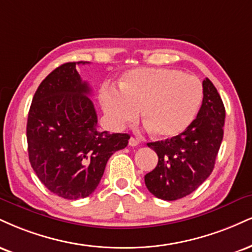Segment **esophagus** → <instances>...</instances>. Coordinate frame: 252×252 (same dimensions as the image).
Instances as JSON below:
<instances>
[{
	"label": "esophagus",
	"mask_w": 252,
	"mask_h": 252,
	"mask_svg": "<svg viewBox=\"0 0 252 252\" xmlns=\"http://www.w3.org/2000/svg\"><path fill=\"white\" fill-rule=\"evenodd\" d=\"M138 144H139V141H138L137 138L130 137V139H129V145H130V147H137Z\"/></svg>",
	"instance_id": "obj_1"
}]
</instances>
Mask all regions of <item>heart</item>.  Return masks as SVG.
Returning <instances> with one entry per match:
<instances>
[{
	"instance_id": "heart-1",
	"label": "heart",
	"mask_w": 252,
	"mask_h": 252,
	"mask_svg": "<svg viewBox=\"0 0 252 252\" xmlns=\"http://www.w3.org/2000/svg\"><path fill=\"white\" fill-rule=\"evenodd\" d=\"M203 101L198 78L171 68H139L124 76L121 90L104 89L102 108L114 126L143 122L160 138L181 135L196 120Z\"/></svg>"
}]
</instances>
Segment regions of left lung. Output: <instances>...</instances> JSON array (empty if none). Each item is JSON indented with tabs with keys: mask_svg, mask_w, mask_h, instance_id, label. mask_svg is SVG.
Here are the masks:
<instances>
[{
	"mask_svg": "<svg viewBox=\"0 0 252 252\" xmlns=\"http://www.w3.org/2000/svg\"><path fill=\"white\" fill-rule=\"evenodd\" d=\"M225 108L209 78L203 81V101L196 120L181 135L151 142L158 163L144 176L148 190L157 198L176 201L195 191L210 176L223 139Z\"/></svg>",
	"mask_w": 252,
	"mask_h": 252,
	"instance_id": "left-lung-1",
	"label": "left lung"
}]
</instances>
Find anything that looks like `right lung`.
I'll return each mask as SVG.
<instances>
[{"mask_svg": "<svg viewBox=\"0 0 252 252\" xmlns=\"http://www.w3.org/2000/svg\"><path fill=\"white\" fill-rule=\"evenodd\" d=\"M86 63L68 62L51 71L32 97L27 122L30 164L49 191L65 199L92 195L108 159L130 138L97 128L92 89L76 70Z\"/></svg>", "mask_w": 252, "mask_h": 252, "instance_id": "obj_1", "label": "right lung"}]
</instances>
